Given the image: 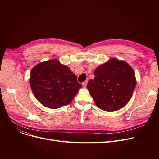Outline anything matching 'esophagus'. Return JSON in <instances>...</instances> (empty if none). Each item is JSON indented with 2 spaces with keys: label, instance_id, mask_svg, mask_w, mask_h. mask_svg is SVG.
Here are the masks:
<instances>
[{
  "label": "esophagus",
  "instance_id": "1",
  "mask_svg": "<svg viewBox=\"0 0 159 159\" xmlns=\"http://www.w3.org/2000/svg\"><path fill=\"white\" fill-rule=\"evenodd\" d=\"M87 84H88V80H86V81H84V82H82V86H84V87H86V85H87Z\"/></svg>",
  "mask_w": 159,
  "mask_h": 159
}]
</instances>
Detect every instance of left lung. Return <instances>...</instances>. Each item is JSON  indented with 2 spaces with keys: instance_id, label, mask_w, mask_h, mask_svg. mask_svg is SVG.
I'll use <instances>...</instances> for the list:
<instances>
[{
  "instance_id": "8db88e82",
  "label": "left lung",
  "mask_w": 159,
  "mask_h": 159,
  "mask_svg": "<svg viewBox=\"0 0 159 159\" xmlns=\"http://www.w3.org/2000/svg\"><path fill=\"white\" fill-rule=\"evenodd\" d=\"M94 75L87 88L98 108L112 112L128 104L136 86V78L126 62L111 58L98 66Z\"/></svg>"
}]
</instances>
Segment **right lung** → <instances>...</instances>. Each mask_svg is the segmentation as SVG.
Masks as SVG:
<instances>
[{"label": "right lung", "mask_w": 159, "mask_h": 159, "mask_svg": "<svg viewBox=\"0 0 159 159\" xmlns=\"http://www.w3.org/2000/svg\"><path fill=\"white\" fill-rule=\"evenodd\" d=\"M30 84L38 101L51 109L69 104L82 87L76 75L58 59L40 62L33 67Z\"/></svg>", "instance_id": "add662e5"}]
</instances>
